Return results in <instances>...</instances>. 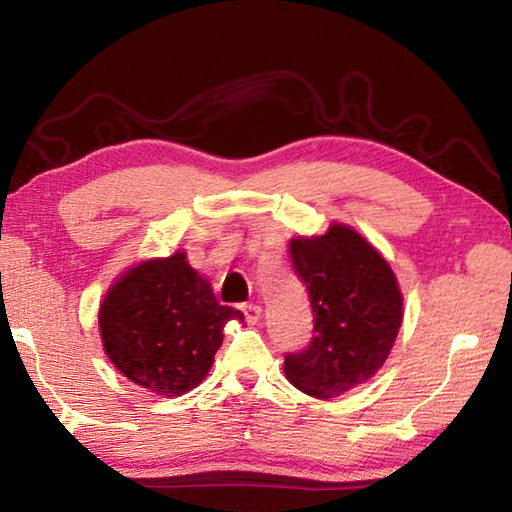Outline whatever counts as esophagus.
Instances as JSON below:
<instances>
[{"label":"esophagus","mask_w":512,"mask_h":512,"mask_svg":"<svg viewBox=\"0 0 512 512\" xmlns=\"http://www.w3.org/2000/svg\"><path fill=\"white\" fill-rule=\"evenodd\" d=\"M241 311H244V316H246V320H248L250 325H257L259 318H262V307L253 305V302H250V305L241 307Z\"/></svg>","instance_id":"obj_1"}]
</instances>
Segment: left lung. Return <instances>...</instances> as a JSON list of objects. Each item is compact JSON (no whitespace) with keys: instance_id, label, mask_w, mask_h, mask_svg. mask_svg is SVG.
I'll return each instance as SVG.
<instances>
[{"instance_id":"8db88e82","label":"left lung","mask_w":512,"mask_h":512,"mask_svg":"<svg viewBox=\"0 0 512 512\" xmlns=\"http://www.w3.org/2000/svg\"><path fill=\"white\" fill-rule=\"evenodd\" d=\"M309 291L314 336L284 357V375L318 400L343 395L384 366L402 325V293L384 257L348 225L289 244Z\"/></svg>"}]
</instances>
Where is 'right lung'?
<instances>
[{
	"label": "right lung",
	"mask_w": 512,
	"mask_h": 512,
	"mask_svg": "<svg viewBox=\"0 0 512 512\" xmlns=\"http://www.w3.org/2000/svg\"><path fill=\"white\" fill-rule=\"evenodd\" d=\"M232 318L244 314L216 302L210 282L187 264L185 253L133 266L99 309L108 359L121 375L162 397L201 384Z\"/></svg>",
	"instance_id": "1"
}]
</instances>
